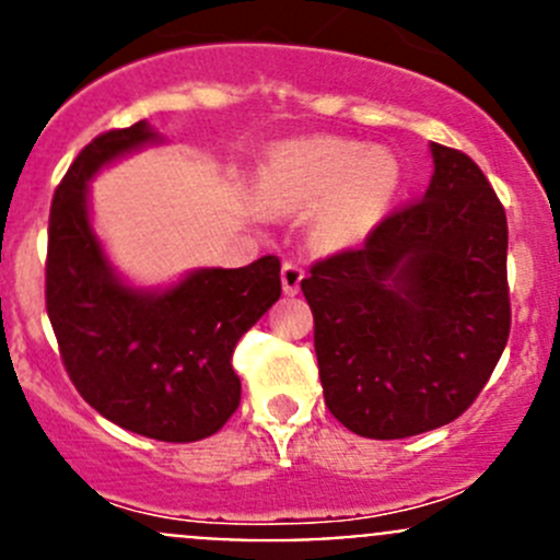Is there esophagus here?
Masks as SVG:
<instances>
[{
    "mask_svg": "<svg viewBox=\"0 0 560 560\" xmlns=\"http://www.w3.org/2000/svg\"><path fill=\"white\" fill-rule=\"evenodd\" d=\"M301 281L303 268H298L295 262L281 265V290H284V295H298V292H301Z\"/></svg>",
    "mask_w": 560,
    "mask_h": 560,
    "instance_id": "obj_1",
    "label": "esophagus"
}]
</instances>
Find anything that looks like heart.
I'll use <instances>...</instances> for the list:
<instances>
[{"instance_id":"heart-1","label":"heart","mask_w":560,"mask_h":560,"mask_svg":"<svg viewBox=\"0 0 560 560\" xmlns=\"http://www.w3.org/2000/svg\"><path fill=\"white\" fill-rule=\"evenodd\" d=\"M400 180V162L385 149L338 138L290 140L259 165L254 202L265 213H306L316 207L314 244L347 252L380 228Z\"/></svg>"}]
</instances>
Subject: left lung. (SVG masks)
I'll return each mask as SVG.
<instances>
[{"label": "left lung", "mask_w": 560, "mask_h": 560, "mask_svg": "<svg viewBox=\"0 0 560 560\" xmlns=\"http://www.w3.org/2000/svg\"><path fill=\"white\" fill-rule=\"evenodd\" d=\"M420 202L301 281L325 404L365 439H406L460 417L510 338L506 213L482 171L431 143Z\"/></svg>", "instance_id": "left-lung-1"}]
</instances>
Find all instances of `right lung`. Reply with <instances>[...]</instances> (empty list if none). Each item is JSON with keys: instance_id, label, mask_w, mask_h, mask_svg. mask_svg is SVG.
Instances as JSON below:
<instances>
[{"instance_id": "right-lung-1", "label": "right lung", "mask_w": 560, "mask_h": 560, "mask_svg": "<svg viewBox=\"0 0 560 560\" xmlns=\"http://www.w3.org/2000/svg\"><path fill=\"white\" fill-rule=\"evenodd\" d=\"M160 143L138 121L78 154L50 206L45 303L72 385L105 420L145 439L197 442L238 409L235 343L279 301L281 262L191 268L162 287L129 281L94 228L89 184Z\"/></svg>"}]
</instances>
